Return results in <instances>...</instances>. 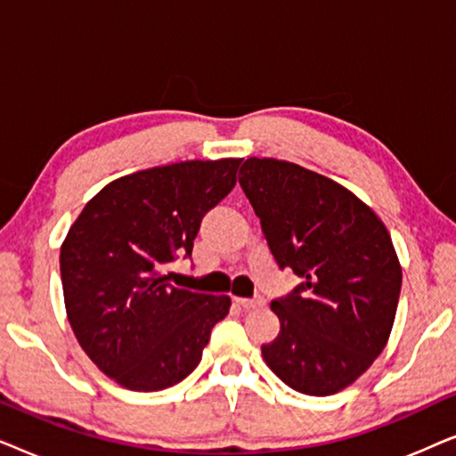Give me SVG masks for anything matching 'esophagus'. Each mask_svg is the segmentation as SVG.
Here are the masks:
<instances>
[{"instance_id": "34e87169", "label": "esophagus", "mask_w": 456, "mask_h": 456, "mask_svg": "<svg viewBox=\"0 0 456 456\" xmlns=\"http://www.w3.org/2000/svg\"><path fill=\"white\" fill-rule=\"evenodd\" d=\"M236 303L245 309H257V307H264L265 301L261 297H255V298H236Z\"/></svg>"}]
</instances>
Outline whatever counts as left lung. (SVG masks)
Returning a JSON list of instances; mask_svg holds the SVG:
<instances>
[{
  "label": "left lung",
  "instance_id": "8db88e82",
  "mask_svg": "<svg viewBox=\"0 0 456 456\" xmlns=\"http://www.w3.org/2000/svg\"><path fill=\"white\" fill-rule=\"evenodd\" d=\"M239 183L276 264L303 278L272 301L280 334L264 361L292 390L336 395L392 332L403 270L388 230L345 186L290 161L248 158Z\"/></svg>",
  "mask_w": 456,
  "mask_h": 456
}]
</instances>
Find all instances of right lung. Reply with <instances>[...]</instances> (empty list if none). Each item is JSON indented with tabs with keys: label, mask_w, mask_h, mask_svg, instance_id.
Segmentation results:
<instances>
[{
	"label": "right lung",
	"mask_w": 456,
	"mask_h": 456,
	"mask_svg": "<svg viewBox=\"0 0 456 456\" xmlns=\"http://www.w3.org/2000/svg\"><path fill=\"white\" fill-rule=\"evenodd\" d=\"M242 159L180 161L103 186L60 248L68 322L89 359L134 392L164 390L195 370L230 297L176 289L203 216L236 184Z\"/></svg>",
	"instance_id": "obj_1"
}]
</instances>
